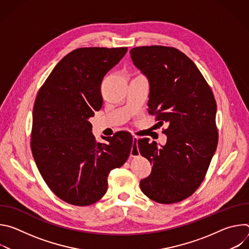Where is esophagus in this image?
<instances>
[{
    "instance_id": "1",
    "label": "esophagus",
    "mask_w": 249,
    "mask_h": 249,
    "mask_svg": "<svg viewBox=\"0 0 249 249\" xmlns=\"http://www.w3.org/2000/svg\"><path fill=\"white\" fill-rule=\"evenodd\" d=\"M138 140H139V137L134 136V137H133V143H134V144H136L137 142H138ZM138 155H140V152H139L138 148H134V149H132V151H131V157H136V156H138Z\"/></svg>"
}]
</instances>
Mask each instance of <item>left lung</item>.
Returning <instances> with one entry per match:
<instances>
[{"mask_svg": "<svg viewBox=\"0 0 249 249\" xmlns=\"http://www.w3.org/2000/svg\"><path fill=\"white\" fill-rule=\"evenodd\" d=\"M130 55L150 82L149 113L161 125L168 124L162 131L165 146L138 140L140 154L153 164L150 176L140 182L141 190L160 204L180 202L199 188L217 149L214 93L193 61L178 49L141 46Z\"/></svg>", "mask_w": 249, "mask_h": 249, "instance_id": "obj_1", "label": "left lung"}]
</instances>
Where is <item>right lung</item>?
<instances>
[{"mask_svg": "<svg viewBox=\"0 0 249 249\" xmlns=\"http://www.w3.org/2000/svg\"><path fill=\"white\" fill-rule=\"evenodd\" d=\"M128 48L83 47L66 55L35 98L30 147L42 178L61 200L89 206L107 191L111 169L128 160L133 137L119 131L96 142L89 121L102 105L103 77Z\"/></svg>", "mask_w": 249, "mask_h": 249, "instance_id": "obj_1", "label": "right lung"}]
</instances>
